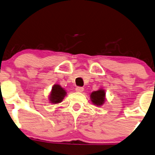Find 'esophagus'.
<instances>
[{
	"label": "esophagus",
	"mask_w": 155,
	"mask_h": 155,
	"mask_svg": "<svg viewBox=\"0 0 155 155\" xmlns=\"http://www.w3.org/2000/svg\"><path fill=\"white\" fill-rule=\"evenodd\" d=\"M75 91H77V92H79V93H82L83 91H84V88L83 87H77L75 88Z\"/></svg>",
	"instance_id": "obj_1"
}]
</instances>
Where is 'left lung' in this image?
Here are the masks:
<instances>
[{
	"instance_id": "1",
	"label": "left lung",
	"mask_w": 155,
	"mask_h": 155,
	"mask_svg": "<svg viewBox=\"0 0 155 155\" xmlns=\"http://www.w3.org/2000/svg\"><path fill=\"white\" fill-rule=\"evenodd\" d=\"M91 100L94 105L98 106H102L106 101V92L104 90L100 89L98 91H93L91 94Z\"/></svg>"
}]
</instances>
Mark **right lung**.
Masks as SVG:
<instances>
[{
    "mask_svg": "<svg viewBox=\"0 0 155 155\" xmlns=\"http://www.w3.org/2000/svg\"><path fill=\"white\" fill-rule=\"evenodd\" d=\"M66 94L67 93L64 89L61 87L60 85L56 84V85H53L52 88H51L50 95H49V101L53 104H59V103L62 102Z\"/></svg>",
    "mask_w": 155,
    "mask_h": 155,
    "instance_id": "1",
    "label": "right lung"
}]
</instances>
